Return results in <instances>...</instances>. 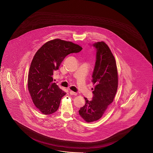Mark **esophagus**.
I'll return each instance as SVG.
<instances>
[{"label": "esophagus", "mask_w": 153, "mask_h": 153, "mask_svg": "<svg viewBox=\"0 0 153 153\" xmlns=\"http://www.w3.org/2000/svg\"><path fill=\"white\" fill-rule=\"evenodd\" d=\"M70 94L71 95H77V93H75V92H74V91H70Z\"/></svg>", "instance_id": "obj_1"}]
</instances>
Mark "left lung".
Listing matches in <instances>:
<instances>
[{
  "label": "left lung",
  "mask_w": 153,
  "mask_h": 153,
  "mask_svg": "<svg viewBox=\"0 0 153 153\" xmlns=\"http://www.w3.org/2000/svg\"><path fill=\"white\" fill-rule=\"evenodd\" d=\"M96 49V61L92 75L93 99L79 110V114L87 122L99 120L113 101L118 88V72L116 60L109 48L104 42L93 44Z\"/></svg>",
  "instance_id": "obj_1"
}]
</instances>
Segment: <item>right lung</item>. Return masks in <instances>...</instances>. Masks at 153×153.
Listing matches in <instances>:
<instances>
[{"label": "right lung", "instance_id": "right-lung-1", "mask_svg": "<svg viewBox=\"0 0 153 153\" xmlns=\"http://www.w3.org/2000/svg\"><path fill=\"white\" fill-rule=\"evenodd\" d=\"M82 48L71 42L54 39L47 42L33 58L28 75V88L33 102L45 115L56 112L66 93L53 82V72L65 57Z\"/></svg>", "mask_w": 153, "mask_h": 153}]
</instances>
